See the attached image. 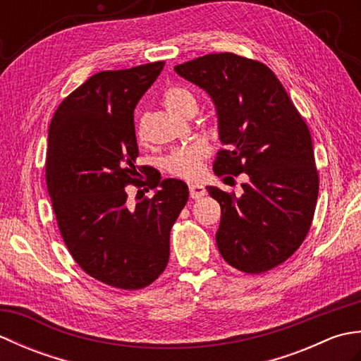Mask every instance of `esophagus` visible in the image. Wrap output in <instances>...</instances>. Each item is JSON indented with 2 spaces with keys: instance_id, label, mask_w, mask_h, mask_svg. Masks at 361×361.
<instances>
[{
  "instance_id": "34e87169",
  "label": "esophagus",
  "mask_w": 361,
  "mask_h": 361,
  "mask_svg": "<svg viewBox=\"0 0 361 361\" xmlns=\"http://www.w3.org/2000/svg\"><path fill=\"white\" fill-rule=\"evenodd\" d=\"M189 194L194 200H197V198H202L203 195H206V189L202 185H189Z\"/></svg>"
}]
</instances>
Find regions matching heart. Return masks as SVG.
Masks as SVG:
<instances>
[{
  "mask_svg": "<svg viewBox=\"0 0 361 361\" xmlns=\"http://www.w3.org/2000/svg\"><path fill=\"white\" fill-rule=\"evenodd\" d=\"M166 106L175 114L185 111L188 106H197L192 91L185 87H171L164 94ZM142 136V132H140ZM209 145L204 141H195L189 145L175 149L164 161L169 173L183 180H197L203 173V161L209 155Z\"/></svg>",
  "mask_w": 361,
  "mask_h": 361,
  "instance_id": "b5f03b06",
  "label": "heart"
}]
</instances>
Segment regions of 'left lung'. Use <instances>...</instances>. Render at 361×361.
<instances>
[{
  "mask_svg": "<svg viewBox=\"0 0 361 361\" xmlns=\"http://www.w3.org/2000/svg\"><path fill=\"white\" fill-rule=\"evenodd\" d=\"M173 70L216 106L225 149L214 172L248 176L242 195L206 188L221 208L220 255L245 273L271 270L299 248L315 212L319 180L307 124L264 63L220 52Z\"/></svg>",
  "mask_w": 361,
  "mask_h": 361,
  "instance_id": "obj_1",
  "label": "left lung"
}]
</instances>
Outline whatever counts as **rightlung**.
<instances>
[{"mask_svg": "<svg viewBox=\"0 0 361 361\" xmlns=\"http://www.w3.org/2000/svg\"><path fill=\"white\" fill-rule=\"evenodd\" d=\"M163 66L91 75L49 126L46 185L60 234L83 271L116 288H144L164 271L171 228L189 198L185 181L161 180L158 171L136 180L133 111ZM130 182L148 186L133 207L126 203ZM149 188L154 195L142 199Z\"/></svg>", "mask_w": 361, "mask_h": 361, "instance_id": "obj_1", "label": "right lung"}]
</instances>
